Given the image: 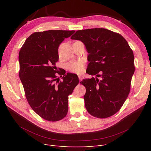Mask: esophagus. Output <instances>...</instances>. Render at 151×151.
I'll return each instance as SVG.
<instances>
[{
  "instance_id": "esophagus-1",
  "label": "esophagus",
  "mask_w": 151,
  "mask_h": 151,
  "mask_svg": "<svg viewBox=\"0 0 151 151\" xmlns=\"http://www.w3.org/2000/svg\"><path fill=\"white\" fill-rule=\"evenodd\" d=\"M78 78H79V80H80L81 81V80H83L84 77H83V75H78Z\"/></svg>"
}]
</instances>
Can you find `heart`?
Instances as JSON below:
<instances>
[{"label":"heart","mask_w":151,"mask_h":151,"mask_svg":"<svg viewBox=\"0 0 151 151\" xmlns=\"http://www.w3.org/2000/svg\"><path fill=\"white\" fill-rule=\"evenodd\" d=\"M67 68L71 72L76 73H81L84 69V62L81 60L71 61L67 64Z\"/></svg>","instance_id":"b5f03b06"}]
</instances>
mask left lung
Wrapping results in <instances>:
<instances>
[{
    "label": "left lung",
    "instance_id": "1",
    "mask_svg": "<svg viewBox=\"0 0 151 151\" xmlns=\"http://www.w3.org/2000/svg\"><path fill=\"white\" fill-rule=\"evenodd\" d=\"M71 39L84 44L89 62L86 71L96 76L80 83L86 89L87 111L101 119L114 115L130 92L134 71L133 51L121 35L104 28L77 30Z\"/></svg>",
    "mask_w": 151,
    "mask_h": 151
}]
</instances>
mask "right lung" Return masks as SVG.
I'll return each instance as SVG.
<instances>
[{"instance_id":"add662e5","label":"right lung","mask_w":151,"mask_h":151,"mask_svg":"<svg viewBox=\"0 0 151 151\" xmlns=\"http://www.w3.org/2000/svg\"><path fill=\"white\" fill-rule=\"evenodd\" d=\"M75 30H50L31 34L19 53V78L26 97L34 111L44 119L58 121L68 112V96L79 83L76 74L55 75L58 48ZM59 74V73H58Z\"/></svg>"}]
</instances>
